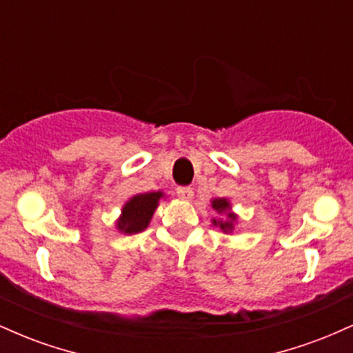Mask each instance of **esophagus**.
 <instances>
[{"label":"esophagus","instance_id":"esophagus-1","mask_svg":"<svg viewBox=\"0 0 353 353\" xmlns=\"http://www.w3.org/2000/svg\"><path fill=\"white\" fill-rule=\"evenodd\" d=\"M177 196L184 201H190L194 196V190L190 188H177Z\"/></svg>","mask_w":353,"mask_h":353}]
</instances>
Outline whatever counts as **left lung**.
I'll list each match as a JSON object with an SVG mask.
<instances>
[{"instance_id":"left-lung-1","label":"left lung","mask_w":353,"mask_h":353,"mask_svg":"<svg viewBox=\"0 0 353 353\" xmlns=\"http://www.w3.org/2000/svg\"><path fill=\"white\" fill-rule=\"evenodd\" d=\"M212 209L216 210V212H228V216L224 219L225 221H217V219H212L214 225H219L224 232H229V230H232V225H234V221H236V214L230 212V205L228 199H214L212 201Z\"/></svg>"}]
</instances>
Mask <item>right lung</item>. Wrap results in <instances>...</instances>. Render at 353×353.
I'll use <instances>...</instances> for the list:
<instances>
[{
  "instance_id": "obj_1",
  "label": "right lung",
  "mask_w": 353,
  "mask_h": 353,
  "mask_svg": "<svg viewBox=\"0 0 353 353\" xmlns=\"http://www.w3.org/2000/svg\"><path fill=\"white\" fill-rule=\"evenodd\" d=\"M163 192L137 194L131 201L125 202L123 216L117 221V229L124 234H137L149 225L154 210H156Z\"/></svg>"
}]
</instances>
